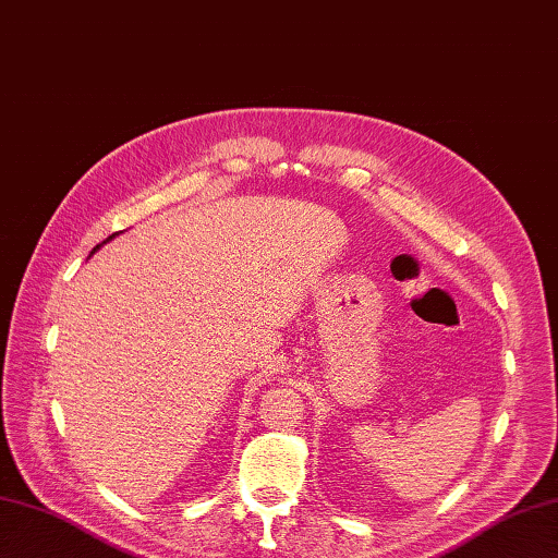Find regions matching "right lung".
<instances>
[{"label":"right lung","instance_id":"add662e5","mask_svg":"<svg viewBox=\"0 0 558 558\" xmlns=\"http://www.w3.org/2000/svg\"><path fill=\"white\" fill-rule=\"evenodd\" d=\"M116 235H120V233H112V235H108V238H106V240H104V242H101V245H96V247H94V250H92V254H94V252H98V250H101V247H104V245H106V242H110V240H112V238H116ZM92 254H89V256H92Z\"/></svg>","mask_w":558,"mask_h":558}]
</instances>
